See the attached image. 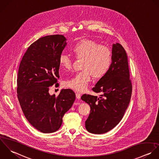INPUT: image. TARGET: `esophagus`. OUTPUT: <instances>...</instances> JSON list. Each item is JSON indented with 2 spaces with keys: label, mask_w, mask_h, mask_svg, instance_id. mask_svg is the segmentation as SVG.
Instances as JSON below:
<instances>
[{
  "label": "esophagus",
  "mask_w": 159,
  "mask_h": 159,
  "mask_svg": "<svg viewBox=\"0 0 159 159\" xmlns=\"http://www.w3.org/2000/svg\"><path fill=\"white\" fill-rule=\"evenodd\" d=\"M75 95H76V98L77 99H80V97H81V94L80 93H79V92H76L75 93Z\"/></svg>",
  "instance_id": "esophagus-1"
}]
</instances>
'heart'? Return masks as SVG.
Returning a JSON list of instances; mask_svg holds the SVG:
<instances>
[{
	"label": "heart",
	"mask_w": 159,
	"mask_h": 159,
	"mask_svg": "<svg viewBox=\"0 0 159 159\" xmlns=\"http://www.w3.org/2000/svg\"><path fill=\"white\" fill-rule=\"evenodd\" d=\"M72 51L77 58H83L81 72L64 82V86L78 92L85 91L90 84L92 75L95 79L105 76L111 65L112 53L110 49L93 40L83 39L76 43ZM59 63L61 67L69 70L72 59L67 54L59 56Z\"/></svg>",
	"instance_id": "b5f03b06"
}]
</instances>
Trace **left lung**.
<instances>
[{"label": "left lung", "instance_id": "obj_1", "mask_svg": "<svg viewBox=\"0 0 159 159\" xmlns=\"http://www.w3.org/2000/svg\"><path fill=\"white\" fill-rule=\"evenodd\" d=\"M92 90L95 93H100V97L86 94L81 97V99L90 107L85 128L90 133L103 134L120 122L131 97L132 85L128 56L120 43L113 44L110 70Z\"/></svg>", "mask_w": 159, "mask_h": 159}]
</instances>
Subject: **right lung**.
<instances>
[{"label":"right lung","instance_id":"right-lung-1","mask_svg":"<svg viewBox=\"0 0 159 159\" xmlns=\"http://www.w3.org/2000/svg\"><path fill=\"white\" fill-rule=\"evenodd\" d=\"M67 39L48 35L32 43L20 62L17 79L18 99L28 122L43 133L57 131L62 117L75 99L70 89H62L57 97L49 93V87L59 78V59Z\"/></svg>","mask_w":159,"mask_h":159}]
</instances>
